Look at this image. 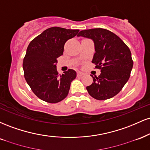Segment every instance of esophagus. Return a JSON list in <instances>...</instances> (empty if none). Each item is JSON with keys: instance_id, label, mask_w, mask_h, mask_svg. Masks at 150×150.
Instances as JSON below:
<instances>
[{"instance_id": "1", "label": "esophagus", "mask_w": 150, "mask_h": 150, "mask_svg": "<svg viewBox=\"0 0 150 150\" xmlns=\"http://www.w3.org/2000/svg\"><path fill=\"white\" fill-rule=\"evenodd\" d=\"M84 75V73H82V72H80V71H77V75L78 77H80V76H82V75Z\"/></svg>"}]
</instances>
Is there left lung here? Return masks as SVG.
<instances>
[{
  "mask_svg": "<svg viewBox=\"0 0 150 150\" xmlns=\"http://www.w3.org/2000/svg\"><path fill=\"white\" fill-rule=\"evenodd\" d=\"M77 37L92 39L95 53L92 63L101 70L99 76H91L92 85L87 87L89 95L97 100L112 98L128 82L133 66L131 52L116 34L102 28L80 31Z\"/></svg>",
  "mask_w": 150,
  "mask_h": 150,
  "instance_id": "left-lung-1",
  "label": "left lung"
}]
</instances>
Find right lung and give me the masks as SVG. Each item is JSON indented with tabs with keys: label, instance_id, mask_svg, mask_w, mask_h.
Here are the masks:
<instances>
[{
	"label": "right lung",
	"instance_id": "right-lung-1",
	"mask_svg": "<svg viewBox=\"0 0 150 150\" xmlns=\"http://www.w3.org/2000/svg\"><path fill=\"white\" fill-rule=\"evenodd\" d=\"M78 32V30L51 27L29 44L23 60L25 78L32 92L42 100L53 104L68 96L70 84L77 73L69 69L58 75L56 63L57 58L63 55L65 43Z\"/></svg>",
	"mask_w": 150,
	"mask_h": 150
}]
</instances>
